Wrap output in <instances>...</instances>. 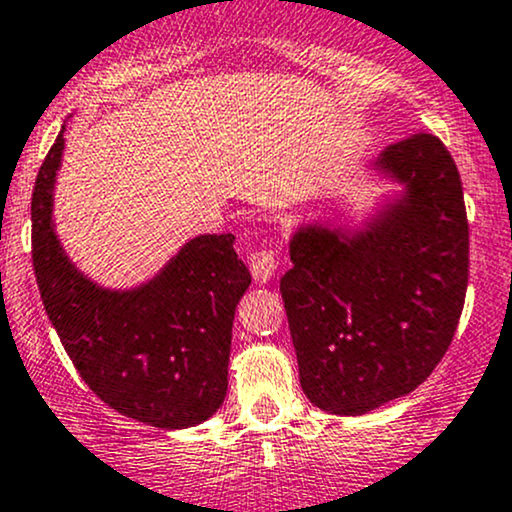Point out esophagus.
Here are the masks:
<instances>
[{"mask_svg":"<svg viewBox=\"0 0 512 512\" xmlns=\"http://www.w3.org/2000/svg\"><path fill=\"white\" fill-rule=\"evenodd\" d=\"M250 269L252 277L257 284H269L272 282L274 272H277V255L272 250H260L250 255Z\"/></svg>","mask_w":512,"mask_h":512,"instance_id":"esophagus-1","label":"esophagus"}]
</instances>
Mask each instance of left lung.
<instances>
[{
  "label": "left lung",
  "instance_id": "left-lung-1",
  "mask_svg": "<svg viewBox=\"0 0 512 512\" xmlns=\"http://www.w3.org/2000/svg\"><path fill=\"white\" fill-rule=\"evenodd\" d=\"M369 170L384 194L362 226L303 223L282 299L301 389L333 415H364L423 384L445 357L469 282V223L452 155L430 133Z\"/></svg>",
  "mask_w": 512,
  "mask_h": 512
}]
</instances>
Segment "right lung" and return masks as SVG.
<instances>
[{
    "label": "right lung",
    "mask_w": 512,
    "mask_h": 512,
    "mask_svg": "<svg viewBox=\"0 0 512 512\" xmlns=\"http://www.w3.org/2000/svg\"><path fill=\"white\" fill-rule=\"evenodd\" d=\"M65 126L31 199L33 272L72 364L106 406L138 423L182 430L209 420L228 391L235 306L250 272L233 235H196L148 282L106 289L67 257L55 233L53 192Z\"/></svg>",
    "instance_id": "1"
}]
</instances>
